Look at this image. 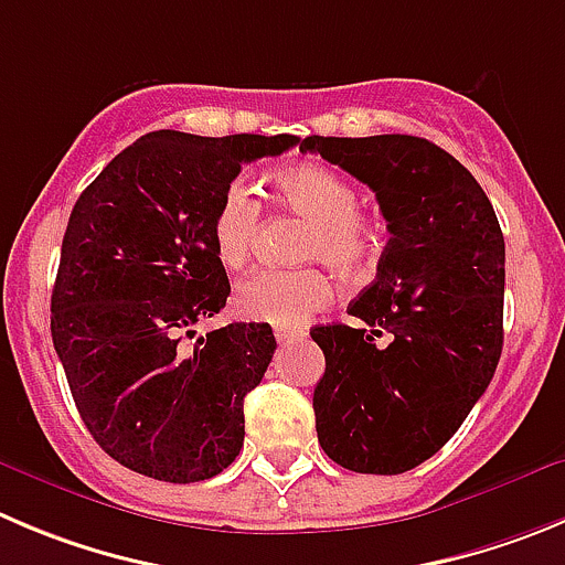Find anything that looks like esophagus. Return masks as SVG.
I'll return each mask as SVG.
<instances>
[{
  "mask_svg": "<svg viewBox=\"0 0 565 565\" xmlns=\"http://www.w3.org/2000/svg\"><path fill=\"white\" fill-rule=\"evenodd\" d=\"M307 337V331L303 329H276V340L278 342H298Z\"/></svg>",
  "mask_w": 565,
  "mask_h": 565,
  "instance_id": "esophagus-1",
  "label": "esophagus"
}]
</instances>
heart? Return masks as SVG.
<instances>
[{"instance_id":"obj_1","label":"heart","mask_w":565,"mask_h":565,"mask_svg":"<svg viewBox=\"0 0 565 565\" xmlns=\"http://www.w3.org/2000/svg\"><path fill=\"white\" fill-rule=\"evenodd\" d=\"M278 205L312 223L307 236L309 258H323L345 276H360L376 256V234L360 211V189L340 170L320 161L284 163L267 178ZM258 231V203L245 181H234L220 194L211 214V247L228 270L247 262ZM331 281L315 267L303 270H258L236 284L234 309L253 323L300 326L329 307Z\"/></svg>"}]
</instances>
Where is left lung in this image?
Here are the masks:
<instances>
[{
  "mask_svg": "<svg viewBox=\"0 0 565 565\" xmlns=\"http://www.w3.org/2000/svg\"><path fill=\"white\" fill-rule=\"evenodd\" d=\"M376 192L390 242L376 281L315 326L326 356L315 426L326 455L356 473H404L449 443L502 356L504 236L477 178L418 136H307Z\"/></svg>",
  "mask_w": 565,
  "mask_h": 565,
  "instance_id": "obj_1",
  "label": "left lung"
}]
</instances>
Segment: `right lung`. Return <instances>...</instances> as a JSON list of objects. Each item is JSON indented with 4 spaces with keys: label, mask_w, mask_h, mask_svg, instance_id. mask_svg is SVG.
Wrapping results in <instances>:
<instances>
[{
    "label": "right lung",
    "mask_w": 565,
    "mask_h": 565,
    "mask_svg": "<svg viewBox=\"0 0 565 565\" xmlns=\"http://www.w3.org/2000/svg\"><path fill=\"white\" fill-rule=\"evenodd\" d=\"M298 136L223 139L156 130L77 198L52 289V342L99 449L161 482H200L236 460L245 395L276 351L270 323L194 337L231 295L211 214L242 163Z\"/></svg>",
    "instance_id": "right-lung-1"
}]
</instances>
